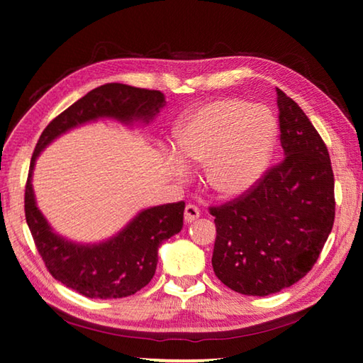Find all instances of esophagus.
I'll list each match as a JSON object with an SVG mask.
<instances>
[{
	"instance_id": "34e87169",
	"label": "esophagus",
	"mask_w": 363,
	"mask_h": 363,
	"mask_svg": "<svg viewBox=\"0 0 363 363\" xmlns=\"http://www.w3.org/2000/svg\"><path fill=\"white\" fill-rule=\"evenodd\" d=\"M199 218H200V208L194 203H189L186 206V211H184V219H186V223H194V220Z\"/></svg>"
}]
</instances>
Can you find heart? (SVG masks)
I'll use <instances>...</instances> for the list:
<instances>
[{"instance_id": "obj_1", "label": "heart", "mask_w": 363, "mask_h": 363, "mask_svg": "<svg viewBox=\"0 0 363 363\" xmlns=\"http://www.w3.org/2000/svg\"><path fill=\"white\" fill-rule=\"evenodd\" d=\"M277 125L261 106L216 99L184 116L176 131L177 153L171 168L186 173L187 163H205L208 186L223 199H237L256 186L267 167Z\"/></svg>"}]
</instances>
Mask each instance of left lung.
<instances>
[{
    "instance_id": "obj_1",
    "label": "left lung",
    "mask_w": 363,
    "mask_h": 363,
    "mask_svg": "<svg viewBox=\"0 0 363 363\" xmlns=\"http://www.w3.org/2000/svg\"><path fill=\"white\" fill-rule=\"evenodd\" d=\"M285 158L238 199L211 206L213 270L230 290L267 296L309 272L335 223V177L327 145L291 97L277 89Z\"/></svg>"
}]
</instances>
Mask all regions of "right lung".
Masks as SVG:
<instances>
[{"label":"right lung","mask_w":363,"mask_h":363,"mask_svg":"<svg viewBox=\"0 0 363 363\" xmlns=\"http://www.w3.org/2000/svg\"><path fill=\"white\" fill-rule=\"evenodd\" d=\"M164 106L160 91L107 83L57 115L41 133L30 162L26 184V219L46 269L60 284L86 298L116 299L131 296L155 275L158 247L181 232L184 201L140 211L115 237L96 245H79L54 233L36 208L32 187L35 160L60 134L97 118H115L125 125L149 123Z\"/></svg>","instance_id":"add662e5"}]
</instances>
